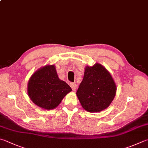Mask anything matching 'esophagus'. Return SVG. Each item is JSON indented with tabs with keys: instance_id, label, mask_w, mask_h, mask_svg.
I'll list each match as a JSON object with an SVG mask.
<instances>
[{
	"instance_id": "esophagus-1",
	"label": "esophagus",
	"mask_w": 148,
	"mask_h": 148,
	"mask_svg": "<svg viewBox=\"0 0 148 148\" xmlns=\"http://www.w3.org/2000/svg\"><path fill=\"white\" fill-rule=\"evenodd\" d=\"M70 86H71V87L72 88V90H76V88H77V85L76 84V83H71V84H70Z\"/></svg>"
}]
</instances>
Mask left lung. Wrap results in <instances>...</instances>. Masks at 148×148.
I'll return each instance as SVG.
<instances>
[{"label":"left lung","instance_id":"1","mask_svg":"<svg viewBox=\"0 0 148 148\" xmlns=\"http://www.w3.org/2000/svg\"><path fill=\"white\" fill-rule=\"evenodd\" d=\"M116 93V83L103 65L96 63L85 66L83 79L76 92L83 109L90 112L103 111L110 106Z\"/></svg>","mask_w":148,"mask_h":148}]
</instances>
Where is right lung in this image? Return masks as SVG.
<instances>
[{
    "instance_id": "obj_1",
    "label": "right lung",
    "mask_w": 148,
    "mask_h": 148,
    "mask_svg": "<svg viewBox=\"0 0 148 148\" xmlns=\"http://www.w3.org/2000/svg\"><path fill=\"white\" fill-rule=\"evenodd\" d=\"M72 88L58 76L54 65H47L29 77L27 92L29 98L41 108L52 110L57 107Z\"/></svg>"
}]
</instances>
